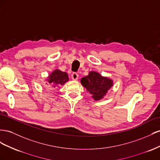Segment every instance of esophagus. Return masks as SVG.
<instances>
[{
  "mask_svg": "<svg viewBox=\"0 0 160 160\" xmlns=\"http://www.w3.org/2000/svg\"><path fill=\"white\" fill-rule=\"evenodd\" d=\"M72 78L74 80H77L78 79V74L76 72H74L72 74Z\"/></svg>",
  "mask_w": 160,
  "mask_h": 160,
  "instance_id": "esophagus-1",
  "label": "esophagus"
}]
</instances>
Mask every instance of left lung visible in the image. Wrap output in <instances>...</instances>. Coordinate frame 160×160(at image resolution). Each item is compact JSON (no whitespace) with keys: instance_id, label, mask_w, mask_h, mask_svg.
Returning <instances> with one entry per match:
<instances>
[{"instance_id":"left-lung-1","label":"left lung","mask_w":160,"mask_h":160,"mask_svg":"<svg viewBox=\"0 0 160 160\" xmlns=\"http://www.w3.org/2000/svg\"><path fill=\"white\" fill-rule=\"evenodd\" d=\"M81 84L92 95V97L94 100H100L113 86V82L97 72L91 71L88 76L81 79Z\"/></svg>"}]
</instances>
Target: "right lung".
<instances>
[{
    "label": "right lung",
    "mask_w": 160,
    "mask_h": 160,
    "mask_svg": "<svg viewBox=\"0 0 160 160\" xmlns=\"http://www.w3.org/2000/svg\"><path fill=\"white\" fill-rule=\"evenodd\" d=\"M68 80L69 78L66 72L56 70L49 75L47 80L49 84L53 85V87H56L57 85H63Z\"/></svg>",
    "instance_id": "right-lung-1"
}]
</instances>
